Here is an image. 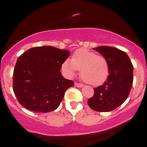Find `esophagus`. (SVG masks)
I'll use <instances>...</instances> for the list:
<instances>
[{
  "label": "esophagus",
  "instance_id": "1",
  "mask_svg": "<svg viewBox=\"0 0 147 147\" xmlns=\"http://www.w3.org/2000/svg\"><path fill=\"white\" fill-rule=\"evenodd\" d=\"M74 84H75L76 86L78 87V88H81V87H82L83 86H84L82 84H80V83H77V82L74 83Z\"/></svg>",
  "mask_w": 147,
  "mask_h": 147
}]
</instances>
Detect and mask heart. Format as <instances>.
Returning <instances> with one entry per match:
<instances>
[{"mask_svg":"<svg viewBox=\"0 0 147 147\" xmlns=\"http://www.w3.org/2000/svg\"><path fill=\"white\" fill-rule=\"evenodd\" d=\"M80 70L81 77L86 83L98 86L107 80L109 64L105 57L85 49L76 51L71 60L67 59L62 64V71L68 77H72Z\"/></svg>","mask_w":147,"mask_h":147,"instance_id":"1","label":"heart"}]
</instances>
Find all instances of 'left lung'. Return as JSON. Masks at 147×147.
<instances>
[{
	"mask_svg": "<svg viewBox=\"0 0 147 147\" xmlns=\"http://www.w3.org/2000/svg\"><path fill=\"white\" fill-rule=\"evenodd\" d=\"M94 50L108 61L109 76L103 85L94 88V94L88 100L91 109L99 112L112 111L126 101L133 84V65L123 51L110 46Z\"/></svg>",
	"mask_w": 147,
	"mask_h": 147,
	"instance_id": "obj_1",
	"label": "left lung"
}]
</instances>
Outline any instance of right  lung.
I'll return each mask as SVG.
<instances>
[{
    "label": "right lung",
    "instance_id": "right-lung-1",
    "mask_svg": "<svg viewBox=\"0 0 147 147\" xmlns=\"http://www.w3.org/2000/svg\"><path fill=\"white\" fill-rule=\"evenodd\" d=\"M70 52L53 46H38L18 59L13 71V89L18 102L27 109L47 113L56 109L65 91L74 86L60 70Z\"/></svg>",
    "mask_w": 147,
    "mask_h": 147
}]
</instances>
